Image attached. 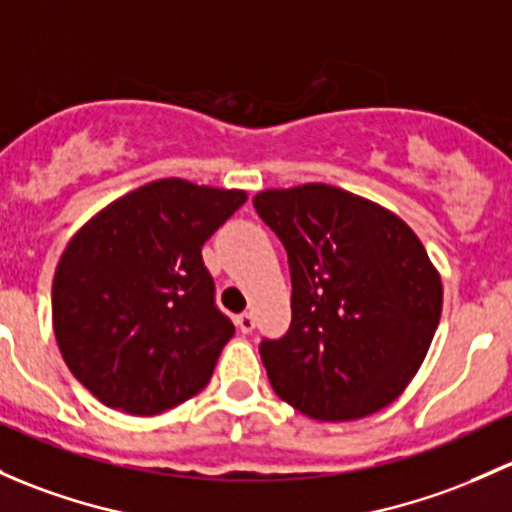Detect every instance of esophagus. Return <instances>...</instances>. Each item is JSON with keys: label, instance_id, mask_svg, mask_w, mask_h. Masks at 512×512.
Instances as JSON below:
<instances>
[{"label": "esophagus", "instance_id": "esophagus-1", "mask_svg": "<svg viewBox=\"0 0 512 512\" xmlns=\"http://www.w3.org/2000/svg\"><path fill=\"white\" fill-rule=\"evenodd\" d=\"M235 324H238L242 333H252V331H255V316L247 314V311H245V314H240L238 319H235Z\"/></svg>", "mask_w": 512, "mask_h": 512}]
</instances>
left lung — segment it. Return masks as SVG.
Returning <instances> with one entry per match:
<instances>
[{
    "label": "left lung",
    "instance_id": "left-lung-1",
    "mask_svg": "<svg viewBox=\"0 0 512 512\" xmlns=\"http://www.w3.org/2000/svg\"><path fill=\"white\" fill-rule=\"evenodd\" d=\"M255 211L292 272V326L262 341L270 383L321 422H348L402 395L441 316V277L400 215L326 184L267 188Z\"/></svg>",
    "mask_w": 512,
    "mask_h": 512
}]
</instances>
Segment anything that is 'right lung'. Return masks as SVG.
I'll use <instances>...</instances> for the list:
<instances>
[{"mask_svg":"<svg viewBox=\"0 0 512 512\" xmlns=\"http://www.w3.org/2000/svg\"><path fill=\"white\" fill-rule=\"evenodd\" d=\"M245 201L238 188L159 179L68 240L53 274V333L102 405L147 417L208 385L235 326L215 306L201 247Z\"/></svg>","mask_w":512,"mask_h":512,"instance_id":"right-lung-1","label":"right lung"}]
</instances>
